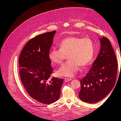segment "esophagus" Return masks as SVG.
I'll return each mask as SVG.
<instances>
[{"label": "esophagus", "instance_id": "esophagus-1", "mask_svg": "<svg viewBox=\"0 0 121 121\" xmlns=\"http://www.w3.org/2000/svg\"><path fill=\"white\" fill-rule=\"evenodd\" d=\"M71 80H72L71 79H69V78H65V82H69L70 81H71Z\"/></svg>", "mask_w": 121, "mask_h": 121}]
</instances>
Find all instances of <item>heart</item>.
Masks as SVG:
<instances>
[{"label":"heart","instance_id":"b5f03b06","mask_svg":"<svg viewBox=\"0 0 121 121\" xmlns=\"http://www.w3.org/2000/svg\"><path fill=\"white\" fill-rule=\"evenodd\" d=\"M59 48L51 50L49 53V58L52 62L60 64L68 54L69 60L57 70V74L60 76H74L80 67L88 65L94 56V42L88 37L82 38L72 36L65 38L60 43Z\"/></svg>","mask_w":121,"mask_h":121}]
</instances>
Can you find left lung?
Masks as SVG:
<instances>
[{
	"mask_svg": "<svg viewBox=\"0 0 121 121\" xmlns=\"http://www.w3.org/2000/svg\"><path fill=\"white\" fill-rule=\"evenodd\" d=\"M99 53L88 72L81 80L79 97L82 101L91 104L105 97L116 82L118 65L114 50L106 37L99 38Z\"/></svg>",
	"mask_w": 121,
	"mask_h": 121,
	"instance_id": "8db88e82",
	"label": "left lung"
}]
</instances>
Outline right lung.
Wrapping results in <instances>:
<instances>
[{
	"mask_svg": "<svg viewBox=\"0 0 121 121\" xmlns=\"http://www.w3.org/2000/svg\"><path fill=\"white\" fill-rule=\"evenodd\" d=\"M56 31L39 35L24 47L19 59L20 76L24 87L37 101L50 104L60 97L63 79L51 78L53 69L49 58Z\"/></svg>",
	"mask_w": 121,
	"mask_h": 121,
	"instance_id": "1",
	"label": "right lung"
}]
</instances>
